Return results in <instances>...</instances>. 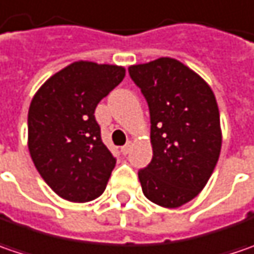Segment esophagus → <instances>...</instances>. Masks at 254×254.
<instances>
[{
  "mask_svg": "<svg viewBox=\"0 0 254 254\" xmlns=\"http://www.w3.org/2000/svg\"><path fill=\"white\" fill-rule=\"evenodd\" d=\"M130 148H132V143H130V142H127V145H124V146L121 148V152H122V155H127V153L130 152Z\"/></svg>",
  "mask_w": 254,
  "mask_h": 254,
  "instance_id": "34e87169",
  "label": "esophagus"
}]
</instances>
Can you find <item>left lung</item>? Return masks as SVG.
I'll return each instance as SVG.
<instances>
[{
	"mask_svg": "<svg viewBox=\"0 0 254 254\" xmlns=\"http://www.w3.org/2000/svg\"><path fill=\"white\" fill-rule=\"evenodd\" d=\"M148 102L153 156L138 176L143 194L163 207H179L204 188L220 148V116L210 86L173 58L129 66Z\"/></svg>",
	"mask_w": 254,
	"mask_h": 254,
	"instance_id": "left-lung-1",
	"label": "left lung"
}]
</instances>
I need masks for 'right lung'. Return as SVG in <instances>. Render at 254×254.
I'll return each instance as SVG.
<instances>
[{
    "label": "right lung",
    "instance_id": "add662e5",
    "mask_svg": "<svg viewBox=\"0 0 254 254\" xmlns=\"http://www.w3.org/2000/svg\"><path fill=\"white\" fill-rule=\"evenodd\" d=\"M125 78V68L73 62L57 72L32 98L28 148L54 192L69 202L101 196L116 158L101 139L96 105Z\"/></svg>",
    "mask_w": 254,
    "mask_h": 254
}]
</instances>
